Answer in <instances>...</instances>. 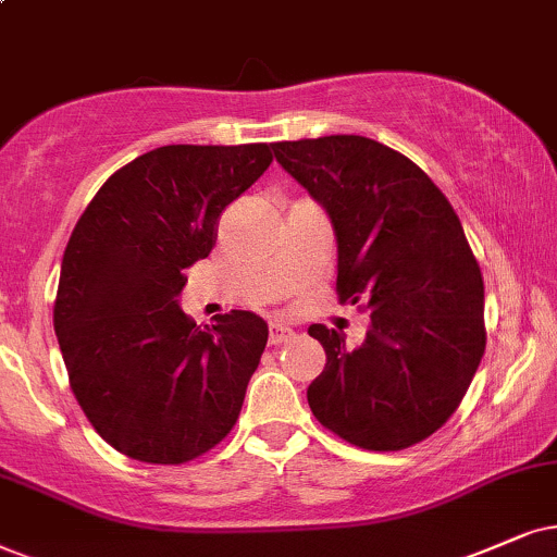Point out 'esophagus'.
<instances>
[{
	"instance_id": "esophagus-1",
	"label": "esophagus",
	"mask_w": 557,
	"mask_h": 557,
	"mask_svg": "<svg viewBox=\"0 0 557 557\" xmlns=\"http://www.w3.org/2000/svg\"><path fill=\"white\" fill-rule=\"evenodd\" d=\"M293 339V329L285 326V323H270V344H285Z\"/></svg>"
}]
</instances>
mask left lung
<instances>
[{
  "mask_svg": "<svg viewBox=\"0 0 557 557\" xmlns=\"http://www.w3.org/2000/svg\"><path fill=\"white\" fill-rule=\"evenodd\" d=\"M274 157L336 234V295L370 311L360 347L313 323L326 368L308 406L329 432L375 453L445 426L485 349L483 274L460 218L404 153L364 136L280 140Z\"/></svg>",
  "mask_w": 557,
  "mask_h": 557,
  "instance_id": "obj_1",
  "label": "left lung"
}]
</instances>
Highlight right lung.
I'll list each match as a JSON object with an SVG mask.
<instances>
[{"mask_svg": "<svg viewBox=\"0 0 557 557\" xmlns=\"http://www.w3.org/2000/svg\"><path fill=\"white\" fill-rule=\"evenodd\" d=\"M270 164L267 144L161 146L117 169L76 221L53 329L84 417L133 460H195L242 413L267 323L231 311L200 329L177 295L182 270L213 251L218 218Z\"/></svg>", "mask_w": 557, "mask_h": 557, "instance_id": "add662e5", "label": "right lung"}]
</instances>
